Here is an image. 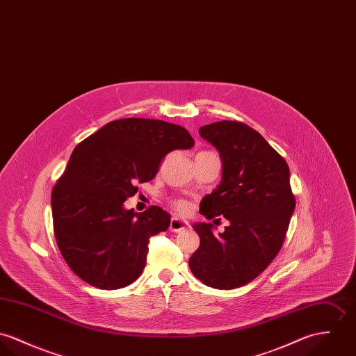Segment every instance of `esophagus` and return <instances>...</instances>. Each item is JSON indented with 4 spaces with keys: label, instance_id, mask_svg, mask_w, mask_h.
Returning a JSON list of instances; mask_svg holds the SVG:
<instances>
[{
    "label": "esophagus",
    "instance_id": "esophagus-1",
    "mask_svg": "<svg viewBox=\"0 0 356 356\" xmlns=\"http://www.w3.org/2000/svg\"><path fill=\"white\" fill-rule=\"evenodd\" d=\"M188 227V222L186 221V220H180V218H177V217H173L172 220H170V225H169V229H170V232H181V231H184L186 228Z\"/></svg>",
    "mask_w": 356,
    "mask_h": 356
}]
</instances>
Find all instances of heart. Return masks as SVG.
Wrapping results in <instances>:
<instances>
[{
    "label": "heart",
    "mask_w": 356,
    "mask_h": 356,
    "mask_svg": "<svg viewBox=\"0 0 356 356\" xmlns=\"http://www.w3.org/2000/svg\"><path fill=\"white\" fill-rule=\"evenodd\" d=\"M176 207H177L179 210H181V211H183V210H186L187 204H186L184 202H177V203H176Z\"/></svg>",
    "instance_id": "heart-1"
}]
</instances>
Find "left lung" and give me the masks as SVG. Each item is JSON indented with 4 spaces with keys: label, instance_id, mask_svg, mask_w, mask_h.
<instances>
[{
    "label": "left lung",
    "instance_id": "left-lung-1",
    "mask_svg": "<svg viewBox=\"0 0 356 356\" xmlns=\"http://www.w3.org/2000/svg\"><path fill=\"white\" fill-rule=\"evenodd\" d=\"M222 162L221 181L200 200L199 211L211 220L224 216L229 225L214 235V225H193L200 244L188 265L204 285L243 286L275 259L286 235L295 197L285 159L264 136L238 121H217L199 128Z\"/></svg>",
    "mask_w": 356,
    "mask_h": 356
}]
</instances>
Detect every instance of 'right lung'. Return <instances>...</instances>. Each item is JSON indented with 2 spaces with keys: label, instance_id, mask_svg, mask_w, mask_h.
<instances>
[{
  "label": "right lung",
  "instance_id": "1",
  "mask_svg": "<svg viewBox=\"0 0 356 356\" xmlns=\"http://www.w3.org/2000/svg\"><path fill=\"white\" fill-rule=\"evenodd\" d=\"M194 145L184 127L152 119L115 120L80 142L51 193L56 241L76 276L119 289L142 275L149 238L169 228L170 216L159 206L135 213L124 202L168 153Z\"/></svg>",
  "mask_w": 356,
  "mask_h": 356
}]
</instances>
